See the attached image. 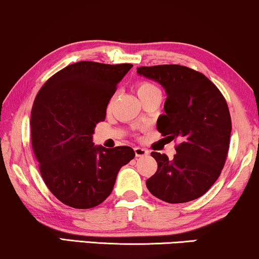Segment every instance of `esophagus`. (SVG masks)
<instances>
[{
	"instance_id": "1",
	"label": "esophagus",
	"mask_w": 259,
	"mask_h": 259,
	"mask_svg": "<svg viewBox=\"0 0 259 259\" xmlns=\"http://www.w3.org/2000/svg\"><path fill=\"white\" fill-rule=\"evenodd\" d=\"M135 155L139 156V158H141V156H147L149 154V152L145 148H141V147H136L135 149Z\"/></svg>"
}]
</instances>
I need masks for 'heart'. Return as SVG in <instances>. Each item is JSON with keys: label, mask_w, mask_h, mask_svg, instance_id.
Returning a JSON list of instances; mask_svg holds the SVG:
<instances>
[{"label": "heart", "mask_w": 259, "mask_h": 259, "mask_svg": "<svg viewBox=\"0 0 259 259\" xmlns=\"http://www.w3.org/2000/svg\"><path fill=\"white\" fill-rule=\"evenodd\" d=\"M136 92H137V94H139L140 99L142 100V99H145V98H147V97L152 96V94H154V93H158V92H160V91H159V88L156 87V86H154L153 83H150V82H141V83L137 84Z\"/></svg>", "instance_id": "b5f03b06"}]
</instances>
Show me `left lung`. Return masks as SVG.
I'll return each mask as SVG.
<instances>
[{"label":"left lung","instance_id":"obj_1","mask_svg":"<svg viewBox=\"0 0 259 259\" xmlns=\"http://www.w3.org/2000/svg\"><path fill=\"white\" fill-rule=\"evenodd\" d=\"M137 74L165 88V113L156 129L179 140L173 159L152 152L158 171L147 179V188L163 202L194 201L217 182L227 159L232 123L226 99L207 76L184 65L140 67Z\"/></svg>","mask_w":259,"mask_h":259}]
</instances>
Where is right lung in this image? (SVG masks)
<instances>
[{
  "label": "right lung",
  "mask_w": 259,
  "mask_h": 259,
  "mask_svg": "<svg viewBox=\"0 0 259 259\" xmlns=\"http://www.w3.org/2000/svg\"><path fill=\"white\" fill-rule=\"evenodd\" d=\"M133 64L81 61L42 84L31 111L32 148L49 190L76 209L97 207L109 197L132 147L94 146V127L106 116L117 84Z\"/></svg>",
  "instance_id": "obj_1"
}]
</instances>
